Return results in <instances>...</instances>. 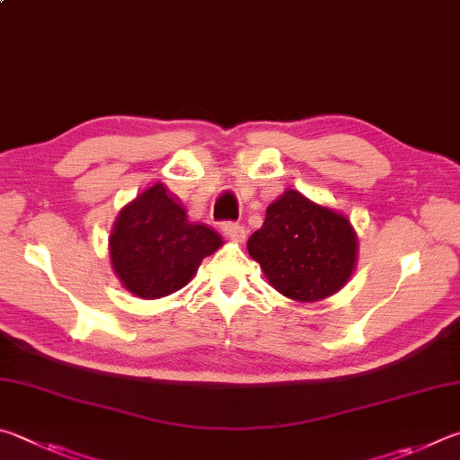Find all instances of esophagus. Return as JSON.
Segmentation results:
<instances>
[{"mask_svg": "<svg viewBox=\"0 0 460 460\" xmlns=\"http://www.w3.org/2000/svg\"><path fill=\"white\" fill-rule=\"evenodd\" d=\"M222 232H224L226 240H230V243L243 244L244 240H246V230H244L240 224H232V222H230V224H224Z\"/></svg>", "mask_w": 460, "mask_h": 460, "instance_id": "obj_1", "label": "esophagus"}]
</instances>
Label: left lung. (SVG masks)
<instances>
[{"label": "left lung", "mask_w": 460, "mask_h": 460, "mask_svg": "<svg viewBox=\"0 0 460 460\" xmlns=\"http://www.w3.org/2000/svg\"><path fill=\"white\" fill-rule=\"evenodd\" d=\"M246 248L269 283L296 303L340 293L358 264V234L349 217L296 190H285L272 201Z\"/></svg>", "instance_id": "left-lung-1"}]
</instances>
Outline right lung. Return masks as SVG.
<instances>
[{
    "instance_id": "obj_1",
    "label": "right lung",
    "mask_w": 460,
    "mask_h": 460,
    "mask_svg": "<svg viewBox=\"0 0 460 460\" xmlns=\"http://www.w3.org/2000/svg\"><path fill=\"white\" fill-rule=\"evenodd\" d=\"M224 243L204 224L188 220L164 183L151 185L120 209L109 236L115 275L139 299H161L180 291L201 261Z\"/></svg>"
}]
</instances>
